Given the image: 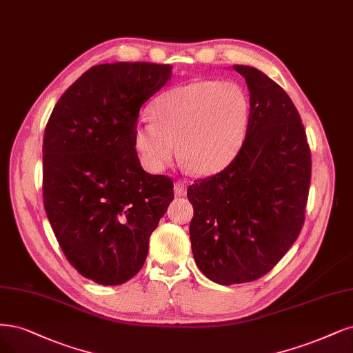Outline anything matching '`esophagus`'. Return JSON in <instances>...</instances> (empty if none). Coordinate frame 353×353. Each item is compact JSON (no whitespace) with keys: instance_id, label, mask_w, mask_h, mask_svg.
I'll return each instance as SVG.
<instances>
[{"instance_id":"obj_1","label":"esophagus","mask_w":353,"mask_h":353,"mask_svg":"<svg viewBox=\"0 0 353 353\" xmlns=\"http://www.w3.org/2000/svg\"><path fill=\"white\" fill-rule=\"evenodd\" d=\"M174 192H175V196H178V197L184 196V194L187 192V185H185V182L176 181L175 184H174Z\"/></svg>"}]
</instances>
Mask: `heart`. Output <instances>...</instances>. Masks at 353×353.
<instances>
[{"mask_svg": "<svg viewBox=\"0 0 353 353\" xmlns=\"http://www.w3.org/2000/svg\"><path fill=\"white\" fill-rule=\"evenodd\" d=\"M250 99L232 81L197 80L165 92L152 106L154 121L134 128L140 163L157 174L176 153L197 176L221 172L241 150L250 124Z\"/></svg>", "mask_w": 353, "mask_h": 353, "instance_id": "obj_1", "label": "heart"}]
</instances>
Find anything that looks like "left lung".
Masks as SVG:
<instances>
[{
  "label": "left lung",
  "mask_w": 353,
  "mask_h": 353,
  "mask_svg": "<svg viewBox=\"0 0 353 353\" xmlns=\"http://www.w3.org/2000/svg\"><path fill=\"white\" fill-rule=\"evenodd\" d=\"M250 92L244 144L222 172L188 187L191 248L219 285L257 281L296 241L305 216L311 153L288 93L250 65H234Z\"/></svg>",
  "instance_id": "1"
}]
</instances>
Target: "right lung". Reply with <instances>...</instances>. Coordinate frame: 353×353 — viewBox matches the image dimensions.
Masks as SVG:
<instances>
[{
  "label": "right lung",
  "mask_w": 353,
  "mask_h": 353,
  "mask_svg": "<svg viewBox=\"0 0 353 353\" xmlns=\"http://www.w3.org/2000/svg\"><path fill=\"white\" fill-rule=\"evenodd\" d=\"M172 67L114 63L89 68L57 102L43 136V205L58 244L90 281L136 276L174 200L172 181L150 175L134 149L143 103Z\"/></svg>",
  "instance_id": "right-lung-1"
}]
</instances>
